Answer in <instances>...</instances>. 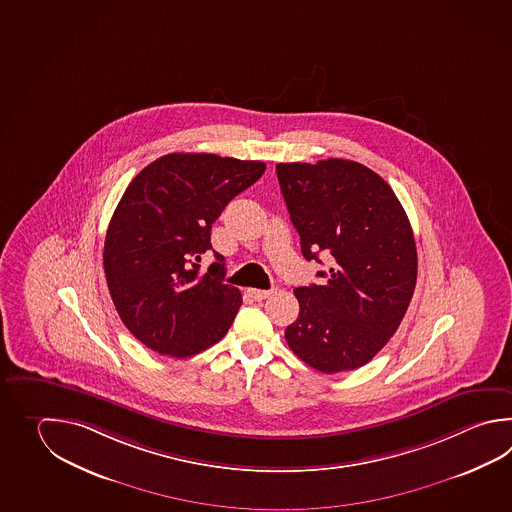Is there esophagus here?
Listing matches in <instances>:
<instances>
[{"label": "esophagus", "instance_id": "1", "mask_svg": "<svg viewBox=\"0 0 512 512\" xmlns=\"http://www.w3.org/2000/svg\"><path fill=\"white\" fill-rule=\"evenodd\" d=\"M248 295H250L253 301H264L266 297L272 295V292H270V290H255V288H250Z\"/></svg>", "mask_w": 512, "mask_h": 512}]
</instances>
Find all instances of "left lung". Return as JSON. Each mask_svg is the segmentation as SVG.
Masks as SVG:
<instances>
[{
  "instance_id": "1",
  "label": "left lung",
  "mask_w": 512,
  "mask_h": 512,
  "mask_svg": "<svg viewBox=\"0 0 512 512\" xmlns=\"http://www.w3.org/2000/svg\"><path fill=\"white\" fill-rule=\"evenodd\" d=\"M282 197L306 261L323 251V284L295 288L299 317L286 343L306 365L337 374L366 365L396 334L418 279V251L396 193L343 158L277 164Z\"/></svg>"
}]
</instances>
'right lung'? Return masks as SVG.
I'll return each instance as SVG.
<instances>
[{
    "label": "right lung",
    "mask_w": 512,
    "mask_h": 512,
    "mask_svg": "<svg viewBox=\"0 0 512 512\" xmlns=\"http://www.w3.org/2000/svg\"><path fill=\"white\" fill-rule=\"evenodd\" d=\"M264 169L257 160L171 153L127 186L105 235V281L122 323L147 348L184 359L228 334L242 295L222 282V255L208 273L197 262L211 250V224Z\"/></svg>",
    "instance_id": "add662e5"
}]
</instances>
